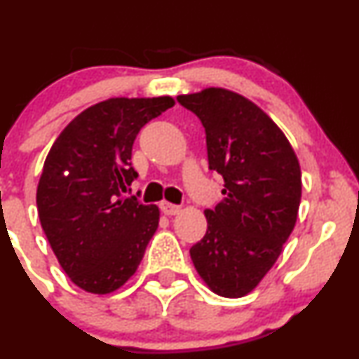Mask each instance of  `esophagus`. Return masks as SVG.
<instances>
[{
    "label": "esophagus",
    "instance_id": "34e87169",
    "mask_svg": "<svg viewBox=\"0 0 359 359\" xmlns=\"http://www.w3.org/2000/svg\"><path fill=\"white\" fill-rule=\"evenodd\" d=\"M160 209H162V212L167 214V216H175V214L180 212V205L167 203V201H162V203H160Z\"/></svg>",
    "mask_w": 359,
    "mask_h": 359
}]
</instances>
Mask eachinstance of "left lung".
Here are the masks:
<instances>
[{"label":"left lung","mask_w":359,"mask_h":359,"mask_svg":"<svg viewBox=\"0 0 359 359\" xmlns=\"http://www.w3.org/2000/svg\"><path fill=\"white\" fill-rule=\"evenodd\" d=\"M177 101L203 121L209 168L224 179L222 201L204 211L208 231L191 248L192 263L214 294L243 297L294 231L302 196L299 158L277 123L241 94L205 88Z\"/></svg>","instance_id":"1"}]
</instances>
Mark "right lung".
I'll list each match as a JSON object with an SVG mask.
<instances>
[{
    "label": "right lung",
    "mask_w": 359,
    "mask_h": 359,
    "mask_svg": "<svg viewBox=\"0 0 359 359\" xmlns=\"http://www.w3.org/2000/svg\"><path fill=\"white\" fill-rule=\"evenodd\" d=\"M174 97H109L62 130L36 187L40 224L62 270L82 290L106 295L135 275L158 228L155 204L123 197L138 174L131 148Z\"/></svg>",
    "instance_id": "add662e5"
}]
</instances>
